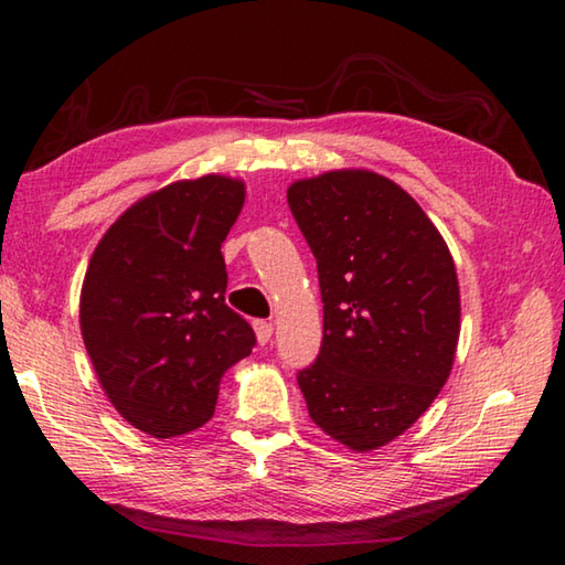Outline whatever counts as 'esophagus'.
<instances>
[{
	"label": "esophagus",
	"mask_w": 565,
	"mask_h": 565,
	"mask_svg": "<svg viewBox=\"0 0 565 565\" xmlns=\"http://www.w3.org/2000/svg\"><path fill=\"white\" fill-rule=\"evenodd\" d=\"M254 331H256V341L262 343V347H266V343L271 341V333H274V327L269 321H256L254 323Z\"/></svg>",
	"instance_id": "esophagus-1"
}]
</instances>
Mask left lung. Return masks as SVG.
<instances>
[{"mask_svg":"<svg viewBox=\"0 0 565 565\" xmlns=\"http://www.w3.org/2000/svg\"><path fill=\"white\" fill-rule=\"evenodd\" d=\"M317 256L323 341L296 374L309 416L351 451L394 441L451 374L461 299L451 252L414 199L366 169L294 181Z\"/></svg>","mask_w":565,"mask_h":565,"instance_id":"8db88e82","label":"left lung"}]
</instances>
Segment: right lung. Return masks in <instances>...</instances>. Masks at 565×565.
Instances as JSON below:
<instances>
[{
    "instance_id": "obj_1",
    "label": "right lung",
    "mask_w": 565,
    "mask_h": 565,
    "mask_svg": "<svg viewBox=\"0 0 565 565\" xmlns=\"http://www.w3.org/2000/svg\"><path fill=\"white\" fill-rule=\"evenodd\" d=\"M242 206L238 179L174 181L129 206L92 254L84 347L114 408L154 438L204 426L224 371L256 343L224 301L222 244Z\"/></svg>"
}]
</instances>
